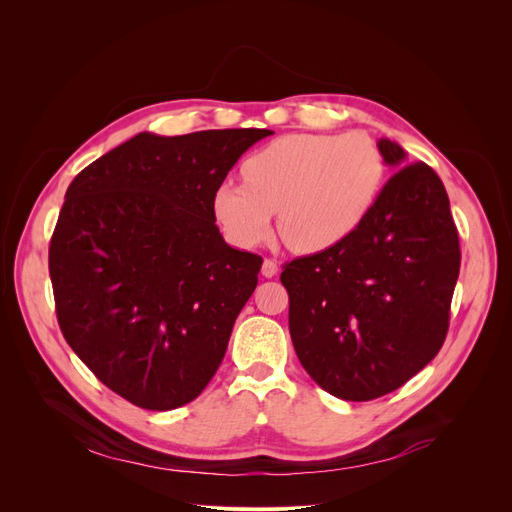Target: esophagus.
<instances>
[{
    "label": "esophagus",
    "mask_w": 512,
    "mask_h": 512,
    "mask_svg": "<svg viewBox=\"0 0 512 512\" xmlns=\"http://www.w3.org/2000/svg\"><path fill=\"white\" fill-rule=\"evenodd\" d=\"M261 274L265 278H274L278 274V261L276 259H265L261 265Z\"/></svg>",
    "instance_id": "34e87169"
}]
</instances>
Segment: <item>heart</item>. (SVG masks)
Returning <instances> with one entry per match:
<instances>
[{"label": "heart", "mask_w": 512, "mask_h": 512, "mask_svg": "<svg viewBox=\"0 0 512 512\" xmlns=\"http://www.w3.org/2000/svg\"><path fill=\"white\" fill-rule=\"evenodd\" d=\"M384 157L369 137L286 134L255 151L242 166L245 182L215 186V222L238 247H255L272 232L301 253L328 251L369 215L384 182Z\"/></svg>", "instance_id": "1"}]
</instances>
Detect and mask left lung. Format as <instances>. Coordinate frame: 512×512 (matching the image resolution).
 <instances>
[{
    "label": "left lung",
    "mask_w": 512,
    "mask_h": 512,
    "mask_svg": "<svg viewBox=\"0 0 512 512\" xmlns=\"http://www.w3.org/2000/svg\"><path fill=\"white\" fill-rule=\"evenodd\" d=\"M378 149L396 174L365 222L340 245L284 265L294 351L319 388L373 400L407 384L448 332L461 270L446 188L423 161L405 166L390 139Z\"/></svg>",
    "instance_id": "8db88e82"
}]
</instances>
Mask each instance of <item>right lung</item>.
Instances as JSON below:
<instances>
[{"instance_id": "1", "label": "right lung", "mask_w": 512, "mask_h": 512, "mask_svg": "<svg viewBox=\"0 0 512 512\" xmlns=\"http://www.w3.org/2000/svg\"><path fill=\"white\" fill-rule=\"evenodd\" d=\"M265 128L141 132L66 191L49 245L60 330L107 388L170 411L218 371L263 259L226 245L211 197Z\"/></svg>"}]
</instances>
